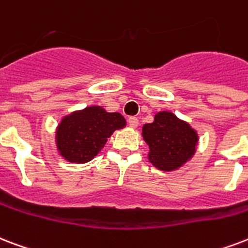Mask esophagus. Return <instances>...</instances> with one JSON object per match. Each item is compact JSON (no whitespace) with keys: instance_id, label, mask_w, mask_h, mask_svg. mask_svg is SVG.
Wrapping results in <instances>:
<instances>
[{"instance_id":"1","label":"esophagus","mask_w":248,"mask_h":248,"mask_svg":"<svg viewBox=\"0 0 248 248\" xmlns=\"http://www.w3.org/2000/svg\"><path fill=\"white\" fill-rule=\"evenodd\" d=\"M127 121H128V124H130V127L132 128L138 127V124H139V121H138L137 117H130Z\"/></svg>"}]
</instances>
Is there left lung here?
Listing matches in <instances>:
<instances>
[{
	"label": "left lung",
	"mask_w": 248,
	"mask_h": 248,
	"mask_svg": "<svg viewBox=\"0 0 248 248\" xmlns=\"http://www.w3.org/2000/svg\"><path fill=\"white\" fill-rule=\"evenodd\" d=\"M143 139L148 144L149 161L162 171L181 168L194 156L198 132L171 111H160L152 124L141 128Z\"/></svg>",
	"instance_id": "8db88e82"
}]
</instances>
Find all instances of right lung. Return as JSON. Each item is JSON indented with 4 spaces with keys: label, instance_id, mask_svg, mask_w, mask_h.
Listing matches in <instances>:
<instances>
[{
    "label": "right lung",
    "instance_id": "right-lung-1",
    "mask_svg": "<svg viewBox=\"0 0 248 248\" xmlns=\"http://www.w3.org/2000/svg\"><path fill=\"white\" fill-rule=\"evenodd\" d=\"M124 126L126 120L120 113L87 107L62 118L56 132L57 149L67 161L86 164L103 149L113 132Z\"/></svg>",
    "mask_w": 248,
    "mask_h": 248
}]
</instances>
